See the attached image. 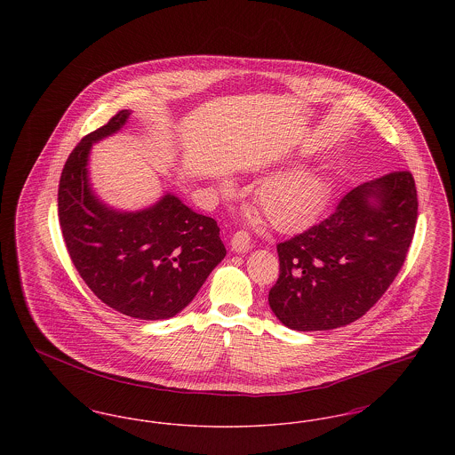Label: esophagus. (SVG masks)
Instances as JSON below:
<instances>
[{
	"mask_svg": "<svg viewBox=\"0 0 455 455\" xmlns=\"http://www.w3.org/2000/svg\"><path fill=\"white\" fill-rule=\"evenodd\" d=\"M230 243H232V251L237 252V254H245V252L252 247L251 235H249L247 232H243V230L237 232V234L232 237Z\"/></svg>",
	"mask_w": 455,
	"mask_h": 455,
	"instance_id": "obj_1",
	"label": "esophagus"
}]
</instances>
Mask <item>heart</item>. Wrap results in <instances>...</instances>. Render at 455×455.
Masks as SVG:
<instances>
[{
  "label": "heart",
  "mask_w": 455,
  "mask_h": 455,
  "mask_svg": "<svg viewBox=\"0 0 455 455\" xmlns=\"http://www.w3.org/2000/svg\"><path fill=\"white\" fill-rule=\"evenodd\" d=\"M228 191L230 184L225 182ZM331 195V184L324 173L314 169L283 172L262 184L258 193L262 213L283 232L299 230L314 221Z\"/></svg>",
  "instance_id": "heart-1"
}]
</instances>
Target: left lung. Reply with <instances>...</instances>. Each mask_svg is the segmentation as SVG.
I'll return each instance as SVG.
<instances>
[{"instance_id":"left-lung-1","label":"left lung","mask_w":455,"mask_h":455,"mask_svg":"<svg viewBox=\"0 0 455 455\" xmlns=\"http://www.w3.org/2000/svg\"><path fill=\"white\" fill-rule=\"evenodd\" d=\"M418 217L410 172H392L349 191L336 210L278 243L280 278L267 302L293 331L355 323L379 302L404 264Z\"/></svg>"}]
</instances>
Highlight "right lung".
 <instances>
[{"label":"right lung","mask_w":455,"mask_h":455,"mask_svg":"<svg viewBox=\"0 0 455 455\" xmlns=\"http://www.w3.org/2000/svg\"><path fill=\"white\" fill-rule=\"evenodd\" d=\"M131 110L87 134L66 160L58 210L66 247L88 288L114 310L164 321L193 302L227 254L213 218L193 212L171 191L152 206H108L90 182V150L126 126Z\"/></svg>","instance_id":"obj_1"}]
</instances>
